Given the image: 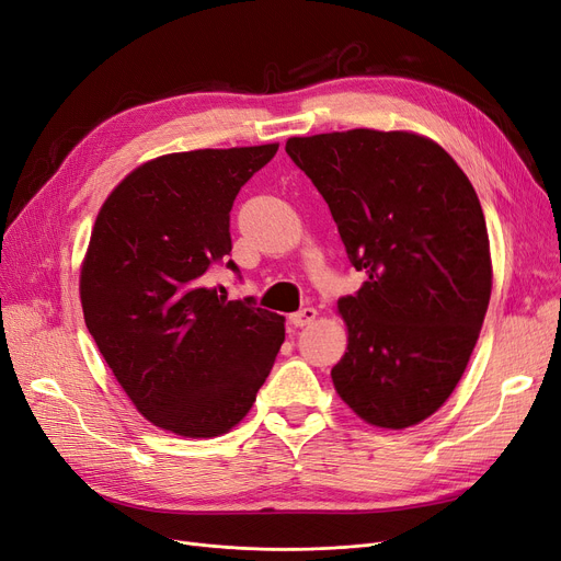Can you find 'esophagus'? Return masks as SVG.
Returning a JSON list of instances; mask_svg holds the SVG:
<instances>
[{
  "instance_id": "1",
  "label": "esophagus",
  "mask_w": 561,
  "mask_h": 561,
  "mask_svg": "<svg viewBox=\"0 0 561 561\" xmlns=\"http://www.w3.org/2000/svg\"><path fill=\"white\" fill-rule=\"evenodd\" d=\"M317 319V309L314 307H302L300 312H296V314H291L288 317V321H291L296 328H302V325H309Z\"/></svg>"
}]
</instances>
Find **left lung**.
<instances>
[{
    "mask_svg": "<svg viewBox=\"0 0 561 561\" xmlns=\"http://www.w3.org/2000/svg\"><path fill=\"white\" fill-rule=\"evenodd\" d=\"M286 154L330 207L365 273L340 298L348 328L335 390L358 416L402 430L458 386L488 312L492 265L481 201L453 157L423 136L354 129L288 138Z\"/></svg>",
    "mask_w": 561,
    "mask_h": 561,
    "instance_id": "1",
    "label": "left lung"
}]
</instances>
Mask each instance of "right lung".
<instances>
[{
    "label": "right lung",
    "mask_w": 561,
    "mask_h": 561,
    "mask_svg": "<svg viewBox=\"0 0 561 561\" xmlns=\"http://www.w3.org/2000/svg\"><path fill=\"white\" fill-rule=\"evenodd\" d=\"M279 145L165 154L103 203L80 270L90 335L145 419L219 437L252 409L284 342V317L207 284L231 254V207Z\"/></svg>",
    "instance_id": "1"
}]
</instances>
